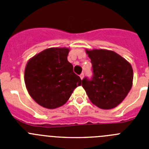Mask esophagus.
Instances as JSON below:
<instances>
[{"mask_svg":"<svg viewBox=\"0 0 149 149\" xmlns=\"http://www.w3.org/2000/svg\"><path fill=\"white\" fill-rule=\"evenodd\" d=\"M84 73H81V74H80V77H81V80H82V79L84 78Z\"/></svg>","mask_w":149,"mask_h":149,"instance_id":"esophagus-1","label":"esophagus"}]
</instances>
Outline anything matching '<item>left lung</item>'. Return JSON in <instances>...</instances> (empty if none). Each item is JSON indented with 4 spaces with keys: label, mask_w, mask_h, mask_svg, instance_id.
<instances>
[{
    "label": "left lung",
    "mask_w": 149,
    "mask_h": 149,
    "mask_svg": "<svg viewBox=\"0 0 149 149\" xmlns=\"http://www.w3.org/2000/svg\"><path fill=\"white\" fill-rule=\"evenodd\" d=\"M91 59L93 76L82 80L88 97L99 108H114L131 90L133 69L131 64L112 51H86Z\"/></svg>",
    "instance_id": "1"
}]
</instances>
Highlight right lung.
<instances>
[{
  "instance_id": "1",
  "label": "right lung",
  "mask_w": 149,
  "mask_h": 149,
  "mask_svg": "<svg viewBox=\"0 0 149 149\" xmlns=\"http://www.w3.org/2000/svg\"><path fill=\"white\" fill-rule=\"evenodd\" d=\"M65 48L45 49L30 59L24 71V81L29 94L41 106L54 109L70 98L81 85V77L73 72L67 60Z\"/></svg>"
}]
</instances>
